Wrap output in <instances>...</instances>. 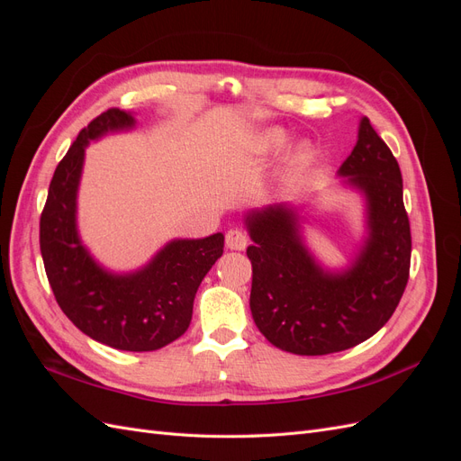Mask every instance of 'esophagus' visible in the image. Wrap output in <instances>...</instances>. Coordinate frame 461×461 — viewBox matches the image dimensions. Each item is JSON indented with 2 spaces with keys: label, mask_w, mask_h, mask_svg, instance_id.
Here are the masks:
<instances>
[{
  "label": "esophagus",
  "mask_w": 461,
  "mask_h": 461,
  "mask_svg": "<svg viewBox=\"0 0 461 461\" xmlns=\"http://www.w3.org/2000/svg\"><path fill=\"white\" fill-rule=\"evenodd\" d=\"M227 246L230 249H244L248 246V236L240 229H230L227 232Z\"/></svg>",
  "instance_id": "34e87169"
}]
</instances>
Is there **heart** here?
Wrapping results in <instances>:
<instances>
[{
    "instance_id": "b5f03b06",
    "label": "heart",
    "mask_w": 461,
    "mask_h": 461,
    "mask_svg": "<svg viewBox=\"0 0 461 461\" xmlns=\"http://www.w3.org/2000/svg\"><path fill=\"white\" fill-rule=\"evenodd\" d=\"M269 144H271L273 148L283 146V144H285V134L278 132V131H273V132L269 134Z\"/></svg>"
}]
</instances>
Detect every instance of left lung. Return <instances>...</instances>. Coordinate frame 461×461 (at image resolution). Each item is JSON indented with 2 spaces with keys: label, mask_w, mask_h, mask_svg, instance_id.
<instances>
[{
  "label": "left lung",
  "mask_w": 461,
  "mask_h": 461,
  "mask_svg": "<svg viewBox=\"0 0 461 461\" xmlns=\"http://www.w3.org/2000/svg\"><path fill=\"white\" fill-rule=\"evenodd\" d=\"M340 175L366 192L369 240L354 267L327 275L303 248L298 217L285 205L248 217L254 246L249 310L273 346L298 356H325L371 339L393 317L410 278L411 232L402 173L367 117Z\"/></svg>",
  "instance_id": "8db88e82"
}]
</instances>
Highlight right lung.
Here are the masks:
<instances>
[{"label": "right lung", "mask_w": 461, "mask_h": 461, "mask_svg": "<svg viewBox=\"0 0 461 461\" xmlns=\"http://www.w3.org/2000/svg\"><path fill=\"white\" fill-rule=\"evenodd\" d=\"M132 124V115L111 107L78 132L50 183L40 215V252L53 296L77 329L117 350L153 352L186 332L194 296L221 258L225 236L175 240L134 275H109L92 261L75 227L85 146L107 131Z\"/></svg>", "instance_id": "add662e5"}]
</instances>
